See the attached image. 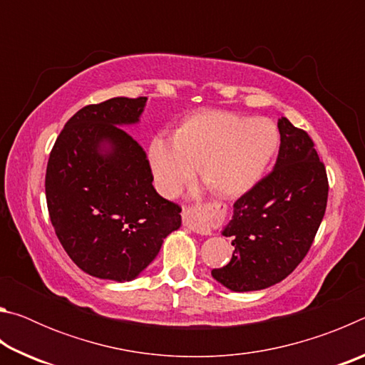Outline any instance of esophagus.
I'll use <instances>...</instances> for the list:
<instances>
[{"label":"esophagus","instance_id":"obj_1","mask_svg":"<svg viewBox=\"0 0 365 365\" xmlns=\"http://www.w3.org/2000/svg\"><path fill=\"white\" fill-rule=\"evenodd\" d=\"M183 224L187 225L191 232L197 235H212L211 224L207 222V215L201 209H183L182 212Z\"/></svg>","mask_w":365,"mask_h":365}]
</instances>
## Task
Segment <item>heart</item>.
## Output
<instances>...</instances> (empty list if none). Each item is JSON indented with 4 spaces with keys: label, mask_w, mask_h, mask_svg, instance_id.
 Instances as JSON below:
<instances>
[{
    "label": "heart",
    "mask_w": 365,
    "mask_h": 365,
    "mask_svg": "<svg viewBox=\"0 0 365 365\" xmlns=\"http://www.w3.org/2000/svg\"><path fill=\"white\" fill-rule=\"evenodd\" d=\"M279 143V130L269 119L202 110L182 122L175 138L154 135L148 160L160 195L175 196L201 164L202 180L215 193L237 197L261 180Z\"/></svg>",
    "instance_id": "b5f03b06"
}]
</instances>
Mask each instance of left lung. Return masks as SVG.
Listing matches in <instances>:
<instances>
[{"mask_svg":"<svg viewBox=\"0 0 365 365\" xmlns=\"http://www.w3.org/2000/svg\"><path fill=\"white\" fill-rule=\"evenodd\" d=\"M280 150L274 170L233 205L222 235L232 237L230 262L211 274L232 292H257L292 274L324 219L329 180L311 137L279 119Z\"/></svg>","mask_w":365,"mask_h":365,"instance_id":"1","label":"left lung"}]
</instances>
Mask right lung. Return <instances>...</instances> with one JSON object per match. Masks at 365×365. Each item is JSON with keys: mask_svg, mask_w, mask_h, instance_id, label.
Returning a JSON list of instances; mask_svg holds the SVG:
<instances>
[{"mask_svg": "<svg viewBox=\"0 0 365 365\" xmlns=\"http://www.w3.org/2000/svg\"><path fill=\"white\" fill-rule=\"evenodd\" d=\"M146 100L82 108L49 154V219L69 257L96 279H137L182 225V209L154 190L146 153L122 128L140 122Z\"/></svg>", "mask_w": 365, "mask_h": 365, "instance_id": "1", "label": "right lung"}]
</instances>
